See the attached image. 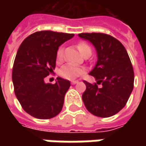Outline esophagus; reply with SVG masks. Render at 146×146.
<instances>
[{
    "label": "esophagus",
    "mask_w": 146,
    "mask_h": 146,
    "mask_svg": "<svg viewBox=\"0 0 146 146\" xmlns=\"http://www.w3.org/2000/svg\"><path fill=\"white\" fill-rule=\"evenodd\" d=\"M78 80H73V81H71V84H78Z\"/></svg>",
    "instance_id": "obj_1"
}]
</instances>
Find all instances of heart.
<instances>
[{"mask_svg":"<svg viewBox=\"0 0 146 146\" xmlns=\"http://www.w3.org/2000/svg\"><path fill=\"white\" fill-rule=\"evenodd\" d=\"M77 48L79 49V51L84 56L87 53H91L92 50L90 46L86 44L85 42H80L77 44ZM63 53L64 50L63 48H59L57 51V59L58 60H62L63 58ZM84 73V69L78 67L76 66H74L72 64H66L63 66L60 70H59V75L62 76V78H64L66 80H73L76 79L77 77L81 76Z\"/></svg>","mask_w":146,"mask_h":146,"instance_id":"b5f03b06","label":"heart"}]
</instances>
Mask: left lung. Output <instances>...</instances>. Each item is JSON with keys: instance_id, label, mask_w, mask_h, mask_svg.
Segmentation results:
<instances>
[{"instance_id": "left-lung-1", "label": "left lung", "mask_w": 146, "mask_h": 146, "mask_svg": "<svg viewBox=\"0 0 146 146\" xmlns=\"http://www.w3.org/2000/svg\"><path fill=\"white\" fill-rule=\"evenodd\" d=\"M79 36L92 43L98 62L89 72L97 83L84 81L86 90L84 104L93 115L106 118L123 109L133 89L134 72L124 46L113 36L104 33H80ZM98 84H101L98 87Z\"/></svg>"}]
</instances>
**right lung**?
<instances>
[{
  "instance_id": "1",
  "label": "right lung",
  "mask_w": 146,
  "mask_h": 146,
  "mask_svg": "<svg viewBox=\"0 0 146 146\" xmlns=\"http://www.w3.org/2000/svg\"><path fill=\"white\" fill-rule=\"evenodd\" d=\"M73 36L69 33L36 31L19 48L12 71L14 93L23 109L36 119H51L62 109L70 81L58 77L52 84H46L44 78L53 72L59 46Z\"/></svg>"
}]
</instances>
